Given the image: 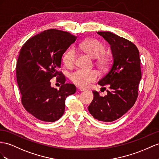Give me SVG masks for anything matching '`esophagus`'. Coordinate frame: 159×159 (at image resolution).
Instances as JSON below:
<instances>
[{
  "mask_svg": "<svg viewBox=\"0 0 159 159\" xmlns=\"http://www.w3.org/2000/svg\"><path fill=\"white\" fill-rule=\"evenodd\" d=\"M78 89H79V90L80 91H86V89H84V88H82V87H79Z\"/></svg>",
  "mask_w": 159,
  "mask_h": 159,
  "instance_id": "esophagus-1",
  "label": "esophagus"
}]
</instances>
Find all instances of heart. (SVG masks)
<instances>
[{
	"instance_id": "1",
	"label": "heart",
	"mask_w": 159,
	"mask_h": 159,
	"mask_svg": "<svg viewBox=\"0 0 159 159\" xmlns=\"http://www.w3.org/2000/svg\"><path fill=\"white\" fill-rule=\"evenodd\" d=\"M79 47L93 58H97V64L101 68H106L110 60L103 54L105 47L103 43L96 39H88L81 42ZM76 59V52L75 48L67 50L63 55L62 61L67 68H71L75 66ZM70 80L77 86L86 87L91 83L95 82L99 78V73L95 70H85L80 68L70 75Z\"/></svg>"
}]
</instances>
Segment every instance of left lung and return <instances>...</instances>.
I'll list each match as a JSON object with an SVG mask.
<instances>
[{
	"label": "left lung",
	"instance_id": "1",
	"mask_svg": "<svg viewBox=\"0 0 159 159\" xmlns=\"http://www.w3.org/2000/svg\"><path fill=\"white\" fill-rule=\"evenodd\" d=\"M97 34L111 45L113 60L98 82L101 87H108L107 94L101 97L93 91L94 98L88 109L95 119L110 122L124 115L136 102L142 76L140 58L137 47L130 41L109 31Z\"/></svg>",
	"mask_w": 159,
	"mask_h": 159
}]
</instances>
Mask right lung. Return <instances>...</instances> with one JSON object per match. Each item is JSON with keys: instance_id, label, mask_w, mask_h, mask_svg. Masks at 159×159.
<instances>
[{"instance_id": "right-lung-1", "label": "right lung", "mask_w": 159, "mask_h": 159, "mask_svg": "<svg viewBox=\"0 0 159 159\" xmlns=\"http://www.w3.org/2000/svg\"><path fill=\"white\" fill-rule=\"evenodd\" d=\"M77 37L66 31L48 30L28 39L19 53L16 76L25 110L41 121L54 122L62 116L65 99L76 92L75 84L65 83L59 71L64 53ZM54 77L59 90L50 86Z\"/></svg>"}]
</instances>
